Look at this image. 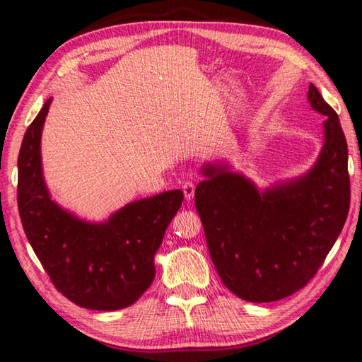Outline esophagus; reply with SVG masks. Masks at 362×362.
I'll use <instances>...</instances> for the list:
<instances>
[{
  "label": "esophagus",
  "mask_w": 362,
  "mask_h": 362,
  "mask_svg": "<svg viewBox=\"0 0 362 362\" xmlns=\"http://www.w3.org/2000/svg\"><path fill=\"white\" fill-rule=\"evenodd\" d=\"M194 183L193 182H185L182 185V189H183V194H185V199L187 201H192L193 196H194Z\"/></svg>",
  "instance_id": "obj_1"
}]
</instances>
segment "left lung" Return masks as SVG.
I'll list each match as a JSON object with an SVG mask.
<instances>
[{
	"label": "left lung",
	"instance_id": "obj_1",
	"mask_svg": "<svg viewBox=\"0 0 362 362\" xmlns=\"http://www.w3.org/2000/svg\"><path fill=\"white\" fill-rule=\"evenodd\" d=\"M324 145L303 175L257 188L228 163H206L194 192L207 247L222 283L243 300L276 302L315 276L350 209L348 146L340 119L315 84Z\"/></svg>",
	"mask_w": 362,
	"mask_h": 362
}]
</instances>
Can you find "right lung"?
<instances>
[{
  "mask_svg": "<svg viewBox=\"0 0 362 362\" xmlns=\"http://www.w3.org/2000/svg\"><path fill=\"white\" fill-rule=\"evenodd\" d=\"M47 99L23 136L17 204L23 231L52 284L73 303L115 311L137 302L155 279V254L180 209L182 189L159 193L88 222L51 198L42 175L41 134Z\"/></svg>",
  "mask_w": 362,
  "mask_h": 362,
  "instance_id": "right-lung-1",
  "label": "right lung"
}]
</instances>
